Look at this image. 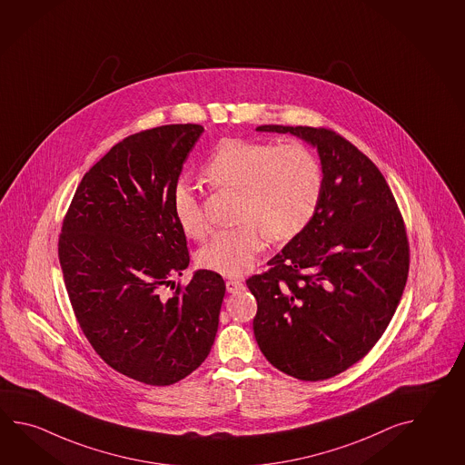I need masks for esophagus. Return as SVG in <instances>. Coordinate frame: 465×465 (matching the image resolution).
<instances>
[{
  "label": "esophagus",
  "instance_id": "obj_1",
  "mask_svg": "<svg viewBox=\"0 0 465 465\" xmlns=\"http://www.w3.org/2000/svg\"><path fill=\"white\" fill-rule=\"evenodd\" d=\"M225 286H227L228 293H240L243 290V283L240 280H228Z\"/></svg>",
  "mask_w": 465,
  "mask_h": 465
}]
</instances>
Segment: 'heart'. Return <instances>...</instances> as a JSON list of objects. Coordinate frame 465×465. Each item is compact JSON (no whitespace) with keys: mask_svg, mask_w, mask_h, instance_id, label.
Wrapping results in <instances>:
<instances>
[{"mask_svg":"<svg viewBox=\"0 0 465 465\" xmlns=\"http://www.w3.org/2000/svg\"><path fill=\"white\" fill-rule=\"evenodd\" d=\"M217 189L238 190V227L220 230L200 248L197 263L222 276L243 275L263 247V233L286 242L303 230L322 199V165L302 143L222 141L202 167ZM172 209L187 237L205 233L199 200L185 182L172 195Z\"/></svg>","mask_w":465,"mask_h":465,"instance_id":"heart-1","label":"heart"}]
</instances>
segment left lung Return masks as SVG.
Listing matches in <instances>:
<instances>
[{"mask_svg":"<svg viewBox=\"0 0 465 465\" xmlns=\"http://www.w3.org/2000/svg\"><path fill=\"white\" fill-rule=\"evenodd\" d=\"M292 134L318 152L322 199L310 223L248 278L255 340L276 370L322 381L348 370L378 342L406 286L404 222L380 169L328 129L258 125Z\"/></svg>","mask_w":465,"mask_h":465,"instance_id":"left-lung-1","label":"left lung"}]
</instances>
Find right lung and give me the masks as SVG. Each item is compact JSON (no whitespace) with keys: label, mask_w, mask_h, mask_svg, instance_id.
Segmentation results:
<instances>
[{"label":"right lung","mask_w":465,"mask_h":465,"mask_svg":"<svg viewBox=\"0 0 465 465\" xmlns=\"http://www.w3.org/2000/svg\"><path fill=\"white\" fill-rule=\"evenodd\" d=\"M202 133L199 124H169L115 143L85 172L59 237L85 338L113 370L151 386L183 380L205 361L225 296L209 270L171 298L159 293L190 263L172 195Z\"/></svg>","instance_id":"1"}]
</instances>
